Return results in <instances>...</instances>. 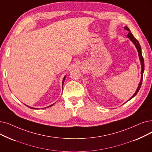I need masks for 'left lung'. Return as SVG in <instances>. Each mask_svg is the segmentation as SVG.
Returning <instances> with one entry per match:
<instances>
[{
    "label": "left lung",
    "mask_w": 152,
    "mask_h": 152,
    "mask_svg": "<svg viewBox=\"0 0 152 152\" xmlns=\"http://www.w3.org/2000/svg\"><path fill=\"white\" fill-rule=\"evenodd\" d=\"M124 29L129 31V34H127V37L128 38L130 39V40L134 43L135 48H137V50L138 51V57H139V60L140 61L141 68H142V70H141V79H140V83H139V84H138L137 89L135 92L134 93V94L127 101H130L131 99H132L134 97H135L136 96V94H137V92H138V91H139V89H140V87H141V86H142V80H143V72H144V61H143V58L142 55V50H141V47H140V45L139 43H138V42L135 38L134 35L131 34V31H130V29L127 27V26H125V27H124Z\"/></svg>",
    "instance_id": "left-lung-1"
}]
</instances>
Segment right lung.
Wrapping results in <instances>:
<instances>
[{"mask_svg":"<svg viewBox=\"0 0 152 152\" xmlns=\"http://www.w3.org/2000/svg\"><path fill=\"white\" fill-rule=\"evenodd\" d=\"M66 76H65L64 77H63V82H62V86H63V83H64V80H65V78H66ZM26 106H27L28 107H29V108H31V109H37V108H35V107H30V106H28V105H26V104H25ZM54 105V104H51V105H49V106L48 107H51V106H52V105ZM45 108H47V107H45Z\"/></svg>","mask_w":152,"mask_h":152,"instance_id":"add662e5","label":"right lung"}]
</instances>
